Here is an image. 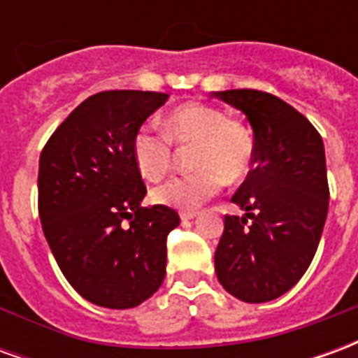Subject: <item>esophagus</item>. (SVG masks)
<instances>
[{
  "mask_svg": "<svg viewBox=\"0 0 358 358\" xmlns=\"http://www.w3.org/2000/svg\"><path fill=\"white\" fill-rule=\"evenodd\" d=\"M195 217H197V213H195V210H182V213H180V218H182V222L194 220Z\"/></svg>",
  "mask_w": 358,
  "mask_h": 358,
  "instance_id": "1",
  "label": "esophagus"
}]
</instances>
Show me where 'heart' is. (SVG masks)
<instances>
[{
    "label": "heart",
    "mask_w": 358,
    "mask_h": 358,
    "mask_svg": "<svg viewBox=\"0 0 358 358\" xmlns=\"http://www.w3.org/2000/svg\"><path fill=\"white\" fill-rule=\"evenodd\" d=\"M163 133L151 128L136 130L130 141L132 159L141 176L159 182L174 166V149L187 153L195 171L164 182L153 189V201L174 209H195L220 192L224 184L248 178L253 164V140L249 130L224 110L207 103H186L164 118Z\"/></svg>",
    "instance_id": "1"
}]
</instances>
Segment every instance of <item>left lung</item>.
Returning <instances> with one entry per match:
<instances>
[{
    "instance_id": "left-lung-1",
    "label": "left lung",
    "mask_w": 358,
    "mask_h": 358,
    "mask_svg": "<svg viewBox=\"0 0 358 358\" xmlns=\"http://www.w3.org/2000/svg\"><path fill=\"white\" fill-rule=\"evenodd\" d=\"M217 97L245 113L253 128V169L234 194L245 217H224L215 270L226 292L266 303L289 292L318 248L330 187L320 134L280 97L226 90Z\"/></svg>"
}]
</instances>
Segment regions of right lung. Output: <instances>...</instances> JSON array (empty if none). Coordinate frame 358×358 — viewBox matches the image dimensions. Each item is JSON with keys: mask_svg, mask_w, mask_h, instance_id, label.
Instances as JSON below:
<instances>
[{"mask_svg": "<svg viewBox=\"0 0 358 358\" xmlns=\"http://www.w3.org/2000/svg\"><path fill=\"white\" fill-rule=\"evenodd\" d=\"M166 94L110 90L82 101L40 155L38 213L69 284L107 308H132L161 287L166 236L180 224L148 194L130 141Z\"/></svg>", "mask_w": 358, "mask_h": 358, "instance_id": "add662e5", "label": "right lung"}]
</instances>
